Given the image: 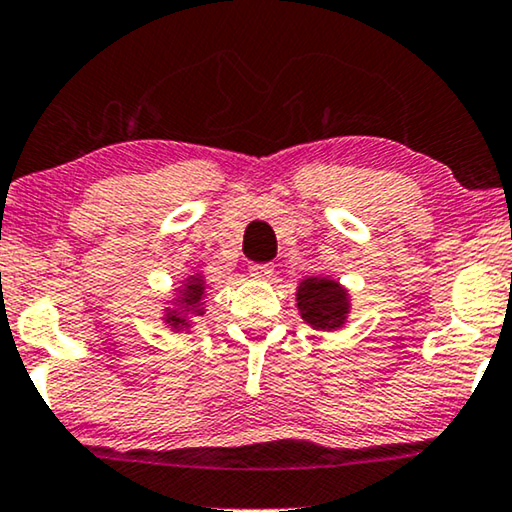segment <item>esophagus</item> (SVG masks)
<instances>
[{
  "label": "esophagus",
  "instance_id": "esophagus-1",
  "mask_svg": "<svg viewBox=\"0 0 512 512\" xmlns=\"http://www.w3.org/2000/svg\"><path fill=\"white\" fill-rule=\"evenodd\" d=\"M248 271H250V276L257 280H269L273 273V266L271 264H250Z\"/></svg>",
  "mask_w": 512,
  "mask_h": 512
}]
</instances>
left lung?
I'll list each match as a JSON object with an SVG mask.
<instances>
[{
    "mask_svg": "<svg viewBox=\"0 0 512 512\" xmlns=\"http://www.w3.org/2000/svg\"><path fill=\"white\" fill-rule=\"evenodd\" d=\"M296 305L305 324L317 331H335L347 322L349 294L331 278H305L296 289Z\"/></svg>",
    "mask_w": 512,
    "mask_h": 512,
    "instance_id": "8db88e82",
    "label": "left lung"
}]
</instances>
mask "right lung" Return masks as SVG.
I'll use <instances>...</instances> for the list:
<instances>
[{
  "mask_svg": "<svg viewBox=\"0 0 512 512\" xmlns=\"http://www.w3.org/2000/svg\"><path fill=\"white\" fill-rule=\"evenodd\" d=\"M202 299H204V280L200 273H195V276H188L186 285L179 289V296L174 299L177 301V308L167 310L165 322L170 324L174 331L188 329V326L193 324L190 322V315H204Z\"/></svg>",
  "mask_w": 512,
  "mask_h": 512,
  "instance_id": "1",
  "label": "right lung"
}]
</instances>
